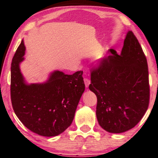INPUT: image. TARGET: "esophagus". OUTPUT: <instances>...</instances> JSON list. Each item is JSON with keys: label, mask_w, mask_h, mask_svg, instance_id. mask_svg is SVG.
I'll list each match as a JSON object with an SVG mask.
<instances>
[{"label": "esophagus", "mask_w": 158, "mask_h": 158, "mask_svg": "<svg viewBox=\"0 0 158 158\" xmlns=\"http://www.w3.org/2000/svg\"><path fill=\"white\" fill-rule=\"evenodd\" d=\"M90 83V80L89 79H88V78H84V84H85V87H86V88L89 87Z\"/></svg>", "instance_id": "esophagus-1"}]
</instances>
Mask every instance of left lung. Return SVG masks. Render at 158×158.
Segmentation results:
<instances>
[{
  "label": "left lung",
  "instance_id": "left-lung-1",
  "mask_svg": "<svg viewBox=\"0 0 158 158\" xmlns=\"http://www.w3.org/2000/svg\"><path fill=\"white\" fill-rule=\"evenodd\" d=\"M102 58L90 71L89 89L97 96L99 124L111 133L132 129L148 107L150 86L148 63L137 37L128 31L118 55Z\"/></svg>",
  "mask_w": 158,
  "mask_h": 158
}]
</instances>
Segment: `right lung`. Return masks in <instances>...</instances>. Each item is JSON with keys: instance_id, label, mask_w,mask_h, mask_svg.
Wrapping results in <instances>:
<instances>
[{"instance_id": "obj_1", "label": "right lung", "mask_w": 158, "mask_h": 158, "mask_svg": "<svg viewBox=\"0 0 158 158\" xmlns=\"http://www.w3.org/2000/svg\"><path fill=\"white\" fill-rule=\"evenodd\" d=\"M25 46L22 40L11 64L12 105L20 121L33 132L54 137L72 124L85 90L83 71L65 74L55 71L44 84H26L20 72Z\"/></svg>"}]
</instances>
